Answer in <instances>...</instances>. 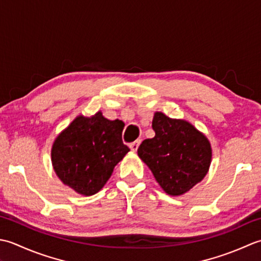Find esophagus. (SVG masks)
<instances>
[{"label":"esophagus","instance_id":"obj_1","mask_svg":"<svg viewBox=\"0 0 261 261\" xmlns=\"http://www.w3.org/2000/svg\"><path fill=\"white\" fill-rule=\"evenodd\" d=\"M140 144H141V140H136L135 142L130 143V144H129L130 150H132L133 152H136V151H137V148H138V146H140Z\"/></svg>","mask_w":261,"mask_h":261}]
</instances>
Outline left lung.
Wrapping results in <instances>:
<instances>
[{
  "mask_svg": "<svg viewBox=\"0 0 261 261\" xmlns=\"http://www.w3.org/2000/svg\"><path fill=\"white\" fill-rule=\"evenodd\" d=\"M152 127L155 136L142 142L138 156L168 195H184L208 172L211 143L188 121L169 118L159 111Z\"/></svg>",
  "mask_w": 261,
  "mask_h": 261,
  "instance_id": "8db88e82",
  "label": "left lung"
}]
</instances>
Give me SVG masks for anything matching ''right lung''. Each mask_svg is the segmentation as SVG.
<instances>
[{
	"mask_svg": "<svg viewBox=\"0 0 261 261\" xmlns=\"http://www.w3.org/2000/svg\"><path fill=\"white\" fill-rule=\"evenodd\" d=\"M125 124L105 118L101 111L77 116L56 137L51 163L61 181L83 196L102 189L114 168L129 152L121 140Z\"/></svg>",
	"mask_w": 261,
	"mask_h": 261,
	"instance_id": "add662e5",
	"label": "right lung"
}]
</instances>
